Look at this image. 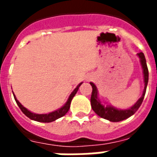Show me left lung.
Returning a JSON list of instances; mask_svg holds the SVG:
<instances>
[{
  "label": "left lung",
  "instance_id": "8db88e82",
  "mask_svg": "<svg viewBox=\"0 0 157 157\" xmlns=\"http://www.w3.org/2000/svg\"><path fill=\"white\" fill-rule=\"evenodd\" d=\"M138 56L140 59V64H141L142 69H143L145 87H144V91H143V94H142L141 97L139 98L138 101L135 102L131 108H129L128 109L121 110V109H117L116 108H113V106L108 105L105 107L104 105H102L101 102H100V100L98 99V89H97V86L94 85V83L90 82V84H91L92 87V96H91V105H92V110L99 117H101L102 118H105L107 120H109V121L111 122H119L122 121V120H124L126 118H129L140 107L142 102H143L144 97H145V92H146L147 84H148L149 72L144 54L142 52H140V53L138 54Z\"/></svg>",
  "mask_w": 157,
  "mask_h": 157
}]
</instances>
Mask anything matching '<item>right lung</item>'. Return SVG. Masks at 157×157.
Masks as SVG:
<instances>
[{"label": "right lung", "mask_w": 157, "mask_h": 157, "mask_svg": "<svg viewBox=\"0 0 157 157\" xmlns=\"http://www.w3.org/2000/svg\"><path fill=\"white\" fill-rule=\"evenodd\" d=\"M82 84V82H81V83L75 87V90L71 92V94L69 97L67 102H65V104L63 106L62 108L57 109V110H55L54 112L49 113H46V114H38V113H34L30 112L29 110H28L26 108H24V107L18 102V100L17 99V98H16V96L14 95V94H13V96H14V98H15V101L16 102H17V104L18 105L20 109L22 110V112L27 117H29V118H30V119H32V120H35V121L38 122H42V123H50V122L55 121L56 119L61 118V117H63V116L66 114V113L68 112L69 109H70V107H71V102L72 98H74V96H75V93L77 92L79 87L81 86Z\"/></svg>", "instance_id": "right-lung-1"}]
</instances>
